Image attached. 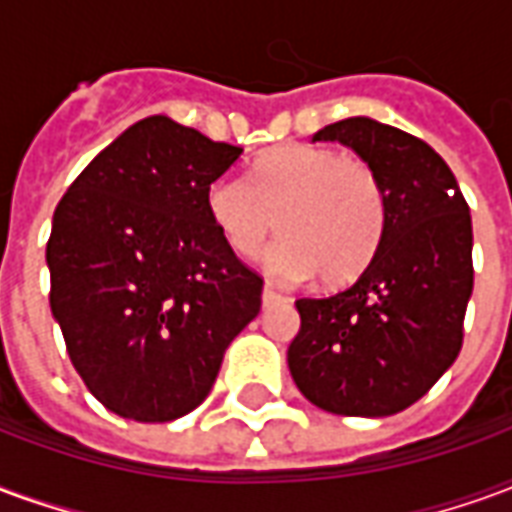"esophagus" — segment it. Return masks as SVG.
Here are the masks:
<instances>
[{
    "instance_id": "obj_1",
    "label": "esophagus",
    "mask_w": 512,
    "mask_h": 512,
    "mask_svg": "<svg viewBox=\"0 0 512 512\" xmlns=\"http://www.w3.org/2000/svg\"><path fill=\"white\" fill-rule=\"evenodd\" d=\"M277 301H285V296L274 285H266L263 288V304H277Z\"/></svg>"
}]
</instances>
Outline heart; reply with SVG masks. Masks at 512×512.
<instances>
[{"instance_id": "heart-1", "label": "heart", "mask_w": 512, "mask_h": 512, "mask_svg": "<svg viewBox=\"0 0 512 512\" xmlns=\"http://www.w3.org/2000/svg\"><path fill=\"white\" fill-rule=\"evenodd\" d=\"M205 211L238 257L257 255L277 227L282 241L268 249V271L282 282L318 274L329 288L365 274L389 219L376 169L318 145H279L252 161L246 180H213Z\"/></svg>"}]
</instances>
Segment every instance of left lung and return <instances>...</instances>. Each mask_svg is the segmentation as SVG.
<instances>
[{
    "label": "left lung",
    "instance_id": "8db88e82",
    "mask_svg": "<svg viewBox=\"0 0 512 512\" xmlns=\"http://www.w3.org/2000/svg\"><path fill=\"white\" fill-rule=\"evenodd\" d=\"M376 169L386 233L354 285L299 299L288 348L301 395L345 417H389L436 384L458 359L472 296V216L447 161L419 136L370 117L321 128Z\"/></svg>",
    "mask_w": 512,
    "mask_h": 512
}]
</instances>
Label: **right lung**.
Masks as SVG:
<instances>
[{
  "instance_id": "1",
  "label": "right lung",
  "mask_w": 512,
  "mask_h": 512,
  "mask_svg": "<svg viewBox=\"0 0 512 512\" xmlns=\"http://www.w3.org/2000/svg\"><path fill=\"white\" fill-rule=\"evenodd\" d=\"M241 156L164 115L104 147L62 194L46 263L76 373L109 411L169 422L200 406L224 351L263 304L205 191Z\"/></svg>"
}]
</instances>
